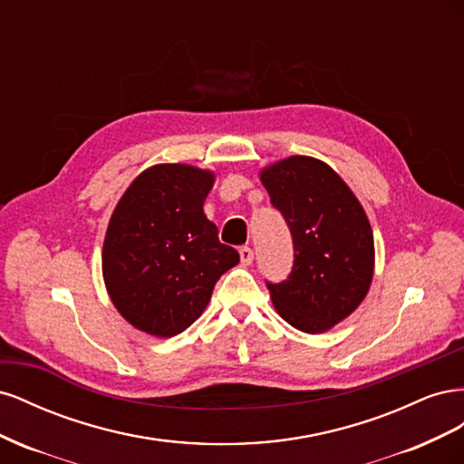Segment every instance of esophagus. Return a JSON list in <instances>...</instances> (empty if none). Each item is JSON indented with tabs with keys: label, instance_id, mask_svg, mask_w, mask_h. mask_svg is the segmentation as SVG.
<instances>
[{
	"label": "esophagus",
	"instance_id": "esophagus-1",
	"mask_svg": "<svg viewBox=\"0 0 464 464\" xmlns=\"http://www.w3.org/2000/svg\"><path fill=\"white\" fill-rule=\"evenodd\" d=\"M240 261H242V265H251V261H254V249L247 246L240 247Z\"/></svg>",
	"mask_w": 464,
	"mask_h": 464
}]
</instances>
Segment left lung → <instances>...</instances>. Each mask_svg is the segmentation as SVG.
Segmentation results:
<instances>
[{"mask_svg": "<svg viewBox=\"0 0 464 464\" xmlns=\"http://www.w3.org/2000/svg\"><path fill=\"white\" fill-rule=\"evenodd\" d=\"M271 205L285 217L294 265L266 283L278 315L304 333H323L353 314L373 278V234L356 195L333 168L290 157L261 170Z\"/></svg>", "mask_w": 464, "mask_h": 464, "instance_id": "1", "label": "left lung"}]
</instances>
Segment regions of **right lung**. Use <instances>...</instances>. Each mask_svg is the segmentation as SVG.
Returning a JSON list of instances; mask_svg holds the SVG:
<instances>
[{
    "label": "right lung",
    "instance_id": "1",
    "mask_svg": "<svg viewBox=\"0 0 464 464\" xmlns=\"http://www.w3.org/2000/svg\"><path fill=\"white\" fill-rule=\"evenodd\" d=\"M215 174L157 164L125 189L110 218L102 275L116 310L139 331L174 336L207 307L217 280L240 263L203 213Z\"/></svg>",
    "mask_w": 464,
    "mask_h": 464
}]
</instances>
